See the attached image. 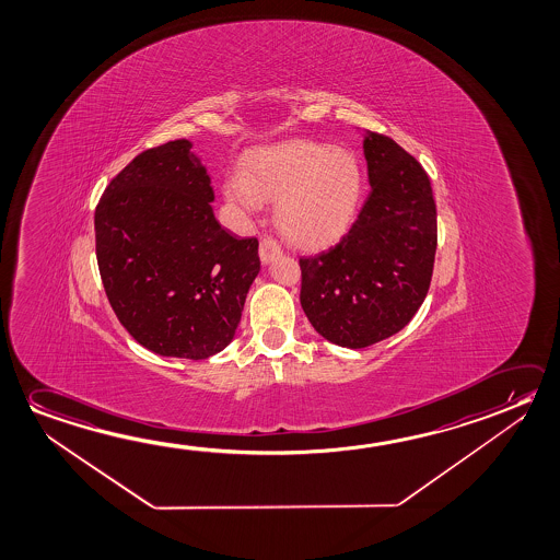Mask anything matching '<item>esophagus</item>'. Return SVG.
Listing matches in <instances>:
<instances>
[{"instance_id": "1", "label": "esophagus", "mask_w": 560, "mask_h": 560, "mask_svg": "<svg viewBox=\"0 0 560 560\" xmlns=\"http://www.w3.org/2000/svg\"><path fill=\"white\" fill-rule=\"evenodd\" d=\"M280 253H282V247L278 245V241L272 240V237H262L260 247H258V255H260V260L265 265H268L270 260H275L276 257H280Z\"/></svg>"}]
</instances>
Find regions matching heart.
Listing matches in <instances>:
<instances>
[{"label": "heart", "instance_id": "obj_1", "mask_svg": "<svg viewBox=\"0 0 560 560\" xmlns=\"http://www.w3.org/2000/svg\"><path fill=\"white\" fill-rule=\"evenodd\" d=\"M364 183V167L352 151L298 140L250 153L241 173L225 178L223 196L245 213L278 202L276 225L285 240L319 249L350 230Z\"/></svg>", "mask_w": 560, "mask_h": 560}]
</instances>
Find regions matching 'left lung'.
Wrapping results in <instances>:
<instances>
[{"mask_svg":"<svg viewBox=\"0 0 560 560\" xmlns=\"http://www.w3.org/2000/svg\"><path fill=\"white\" fill-rule=\"evenodd\" d=\"M370 195L347 235L300 258V302L332 345L372 347L405 329L427 298L438 222L427 171L389 136L365 132Z\"/></svg>","mask_w":560,"mask_h":560,"instance_id":"obj_1","label":"left lung"}]
</instances>
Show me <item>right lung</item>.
<instances>
[{"mask_svg": "<svg viewBox=\"0 0 560 560\" xmlns=\"http://www.w3.org/2000/svg\"><path fill=\"white\" fill-rule=\"evenodd\" d=\"M188 140L136 155L95 210L98 272L133 340L160 355L206 360L228 347L260 270L258 241L213 215L206 167Z\"/></svg>", "mask_w": 560, "mask_h": 560, "instance_id": "1", "label": "right lung"}]
</instances>
